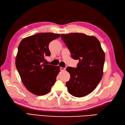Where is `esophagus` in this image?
<instances>
[{
  "label": "esophagus",
  "mask_w": 125,
  "mask_h": 125,
  "mask_svg": "<svg viewBox=\"0 0 125 125\" xmlns=\"http://www.w3.org/2000/svg\"><path fill=\"white\" fill-rule=\"evenodd\" d=\"M60 70L61 71H64L65 70V68H62V67H61L60 68Z\"/></svg>",
  "instance_id": "obj_1"
}]
</instances>
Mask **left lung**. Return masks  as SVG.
<instances>
[{
	"instance_id": "8db88e82",
	"label": "left lung",
	"mask_w": 125,
	"mask_h": 125,
	"mask_svg": "<svg viewBox=\"0 0 125 125\" xmlns=\"http://www.w3.org/2000/svg\"><path fill=\"white\" fill-rule=\"evenodd\" d=\"M61 39L70 50L71 57L78 60L76 68L66 69L70 75L66 83L68 91L76 97H82L96 88L102 78L105 53L99 40L83 33L61 34Z\"/></svg>"
}]
</instances>
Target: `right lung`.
Returning a JSON list of instances; mask_svg holds the SVG:
<instances>
[{
  "instance_id": "obj_1",
  "label": "right lung",
  "mask_w": 125,
  "mask_h": 125,
  "mask_svg": "<svg viewBox=\"0 0 125 125\" xmlns=\"http://www.w3.org/2000/svg\"><path fill=\"white\" fill-rule=\"evenodd\" d=\"M59 34L42 33L23 39L18 46L15 65L22 83L29 91L42 95L48 94L54 85L60 69L47 64L50 56L49 44Z\"/></svg>"
}]
</instances>
